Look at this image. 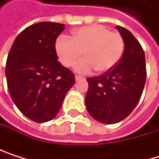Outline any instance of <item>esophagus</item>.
<instances>
[{
	"mask_svg": "<svg viewBox=\"0 0 159 159\" xmlns=\"http://www.w3.org/2000/svg\"><path fill=\"white\" fill-rule=\"evenodd\" d=\"M84 79V77L81 76V75H75V80L76 81H79V80H83Z\"/></svg>",
	"mask_w": 159,
	"mask_h": 159,
	"instance_id": "obj_1",
	"label": "esophagus"
}]
</instances>
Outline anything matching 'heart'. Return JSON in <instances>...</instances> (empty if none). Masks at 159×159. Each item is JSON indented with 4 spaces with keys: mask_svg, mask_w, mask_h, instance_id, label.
I'll return each instance as SVG.
<instances>
[{
    "mask_svg": "<svg viewBox=\"0 0 159 159\" xmlns=\"http://www.w3.org/2000/svg\"><path fill=\"white\" fill-rule=\"evenodd\" d=\"M124 48L122 36L101 25L80 27L71 39L60 36L55 43L59 61L65 67H73L84 54V59L75 67L79 73L111 71L121 60Z\"/></svg>",
    "mask_w": 159,
    "mask_h": 159,
    "instance_id": "obj_1",
    "label": "heart"
}]
</instances>
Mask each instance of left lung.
Returning a JSON list of instances; mask_svg holds the SVG:
<instances>
[{
	"label": "left lung",
	"instance_id": "1",
	"mask_svg": "<svg viewBox=\"0 0 159 159\" xmlns=\"http://www.w3.org/2000/svg\"><path fill=\"white\" fill-rule=\"evenodd\" d=\"M125 43L120 62L99 76L89 77L85 106L97 120L113 124L125 119L138 104L146 79L143 49L126 28L117 26Z\"/></svg>",
	"mask_w": 159,
	"mask_h": 159
}]
</instances>
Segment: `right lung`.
I'll return each mask as SVG.
<instances>
[{"mask_svg": "<svg viewBox=\"0 0 159 159\" xmlns=\"http://www.w3.org/2000/svg\"><path fill=\"white\" fill-rule=\"evenodd\" d=\"M64 25L41 22L24 29L9 51L5 75L10 96L18 110L36 122L52 120L66 93L75 84V75L57 60V37Z\"/></svg>", "mask_w": 159, "mask_h": 159, "instance_id": "obj_1", "label": "right lung"}]
</instances>
